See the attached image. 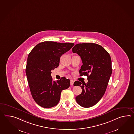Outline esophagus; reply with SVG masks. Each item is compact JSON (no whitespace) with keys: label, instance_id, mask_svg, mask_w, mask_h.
I'll list each match as a JSON object with an SVG mask.
<instances>
[{"label":"esophagus","instance_id":"1","mask_svg":"<svg viewBox=\"0 0 134 134\" xmlns=\"http://www.w3.org/2000/svg\"><path fill=\"white\" fill-rule=\"evenodd\" d=\"M74 83V81L72 80H71V82H70V85H71V86H73Z\"/></svg>","mask_w":134,"mask_h":134}]
</instances>
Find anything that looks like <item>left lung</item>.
<instances>
[{
	"mask_svg": "<svg viewBox=\"0 0 134 134\" xmlns=\"http://www.w3.org/2000/svg\"><path fill=\"white\" fill-rule=\"evenodd\" d=\"M72 51L80 56L83 63L79 70L80 76L86 75L88 80L87 83L78 81L74 83L82 88L76 101L82 107H92L100 100L107 88L112 73L110 55L102 46L95 43L77 44Z\"/></svg>",
	"mask_w": 134,
	"mask_h": 134,
	"instance_id": "left-lung-1",
	"label": "left lung"
}]
</instances>
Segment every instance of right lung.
<instances>
[{"label": "right lung", "instance_id": "obj_1", "mask_svg": "<svg viewBox=\"0 0 134 134\" xmlns=\"http://www.w3.org/2000/svg\"><path fill=\"white\" fill-rule=\"evenodd\" d=\"M74 43L45 41L36 45L29 54L26 74L30 91L36 103L49 108L56 106L61 92L67 89L70 80L65 77L52 81L51 70L59 65L62 55L69 51Z\"/></svg>", "mask_w": 134, "mask_h": 134}]
</instances>
